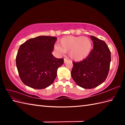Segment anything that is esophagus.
Wrapping results in <instances>:
<instances>
[{"mask_svg":"<svg viewBox=\"0 0 125 125\" xmlns=\"http://www.w3.org/2000/svg\"><path fill=\"white\" fill-rule=\"evenodd\" d=\"M68 61H69V60H68V59H67V58H64V63H66Z\"/></svg>","mask_w":125,"mask_h":125,"instance_id":"obj_1","label":"esophagus"}]
</instances>
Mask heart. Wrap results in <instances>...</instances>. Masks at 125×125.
<instances>
[{
    "label": "heart",
    "instance_id": "obj_1",
    "mask_svg": "<svg viewBox=\"0 0 125 125\" xmlns=\"http://www.w3.org/2000/svg\"><path fill=\"white\" fill-rule=\"evenodd\" d=\"M55 48L61 52H69V56L73 60L79 61L89 55L92 43L86 37L68 36L61 39L59 46H55Z\"/></svg>",
    "mask_w": 125,
    "mask_h": 125
}]
</instances>
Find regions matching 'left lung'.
<instances>
[{
	"label": "left lung",
	"instance_id": "obj_1",
	"mask_svg": "<svg viewBox=\"0 0 125 125\" xmlns=\"http://www.w3.org/2000/svg\"><path fill=\"white\" fill-rule=\"evenodd\" d=\"M94 48L84 60L73 62L71 75L80 87L92 89L99 86L106 79L111 60V52L105 42L91 36Z\"/></svg>",
	"mask_w": 125,
	"mask_h": 125
}]
</instances>
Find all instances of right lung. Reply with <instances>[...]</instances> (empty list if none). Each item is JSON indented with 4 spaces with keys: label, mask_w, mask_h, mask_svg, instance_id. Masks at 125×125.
Returning a JSON list of instances; mask_svg holds the SVG:
<instances>
[{
    "label": "right lung",
    "mask_w": 125,
    "mask_h": 125,
    "mask_svg": "<svg viewBox=\"0 0 125 125\" xmlns=\"http://www.w3.org/2000/svg\"><path fill=\"white\" fill-rule=\"evenodd\" d=\"M57 38L39 36L22 44L16 56V65L21 80L29 87L42 89L50 86L56 77L63 58L52 54Z\"/></svg>",
    "instance_id": "right-lung-1"
}]
</instances>
